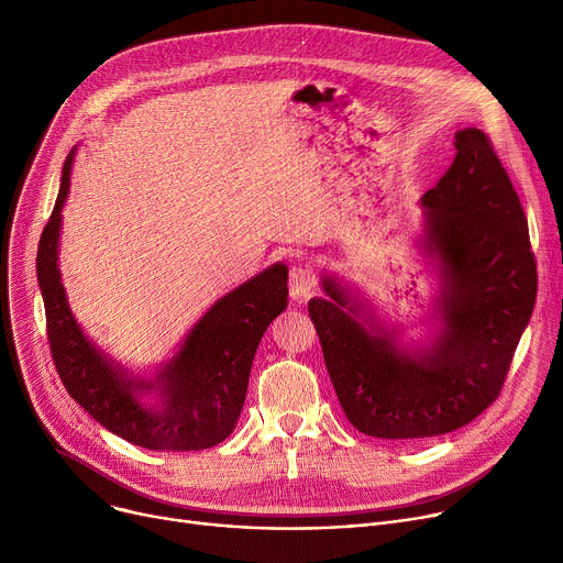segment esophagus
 <instances>
[{
	"label": "esophagus",
	"instance_id": "esophagus-1",
	"mask_svg": "<svg viewBox=\"0 0 563 563\" xmlns=\"http://www.w3.org/2000/svg\"><path fill=\"white\" fill-rule=\"evenodd\" d=\"M317 289V274L312 266L299 264L289 272V297L294 301H306L310 299Z\"/></svg>",
	"mask_w": 563,
	"mask_h": 563
}]
</instances>
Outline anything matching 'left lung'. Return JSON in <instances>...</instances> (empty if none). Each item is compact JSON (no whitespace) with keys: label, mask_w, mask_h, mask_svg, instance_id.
Instances as JSON below:
<instances>
[{"label":"left lung","mask_w":563,"mask_h":563,"mask_svg":"<svg viewBox=\"0 0 563 563\" xmlns=\"http://www.w3.org/2000/svg\"><path fill=\"white\" fill-rule=\"evenodd\" d=\"M456 157L422 198V249L435 262L438 335L404 349L399 331L361 320L335 276L310 299L323 361L346 420L386 440H418L465 427L499 397L537 301L527 219L490 139L465 128Z\"/></svg>","instance_id":"obj_1"}]
</instances>
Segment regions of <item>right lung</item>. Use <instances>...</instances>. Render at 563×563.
Instances as JSON below:
<instances>
[{
    "label": "right lung",
    "instance_id": "add662e5",
    "mask_svg": "<svg viewBox=\"0 0 563 563\" xmlns=\"http://www.w3.org/2000/svg\"><path fill=\"white\" fill-rule=\"evenodd\" d=\"M73 155L64 164L62 189L36 255L56 372L88 416L132 445L162 452L214 448L240 420L264 331L287 308V266L278 262L221 297L194 323L183 346L155 378L128 374L84 335L62 285L58 232ZM143 394L154 399L143 402Z\"/></svg>",
    "mask_w": 563,
    "mask_h": 563
}]
</instances>
